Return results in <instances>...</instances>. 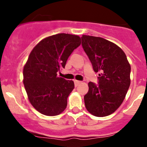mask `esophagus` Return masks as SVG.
Masks as SVG:
<instances>
[{"mask_svg":"<svg viewBox=\"0 0 147 147\" xmlns=\"http://www.w3.org/2000/svg\"><path fill=\"white\" fill-rule=\"evenodd\" d=\"M74 82H75V86H78L79 84H80L81 82H80V81L75 80V81H74Z\"/></svg>","mask_w":147,"mask_h":147,"instance_id":"1","label":"esophagus"}]
</instances>
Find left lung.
Returning <instances> with one entry per match:
<instances>
[{
  "label": "left lung",
  "mask_w": 147,
  "mask_h": 147,
  "mask_svg": "<svg viewBox=\"0 0 147 147\" xmlns=\"http://www.w3.org/2000/svg\"><path fill=\"white\" fill-rule=\"evenodd\" d=\"M82 45L95 72L98 84L89 82L84 102L89 113L106 117L122 104L131 84V65L123 50L101 37L83 35Z\"/></svg>",
  "instance_id": "left-lung-1"
}]
</instances>
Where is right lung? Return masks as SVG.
<instances>
[{"mask_svg":"<svg viewBox=\"0 0 147 147\" xmlns=\"http://www.w3.org/2000/svg\"><path fill=\"white\" fill-rule=\"evenodd\" d=\"M80 37L57 34L44 38L32 50L23 68V84L33 107L48 116L61 113L75 88L73 81L57 77L68 57L81 45Z\"/></svg>","mask_w":147,"mask_h":147,"instance_id":"add662e5","label":"right lung"}]
</instances>
